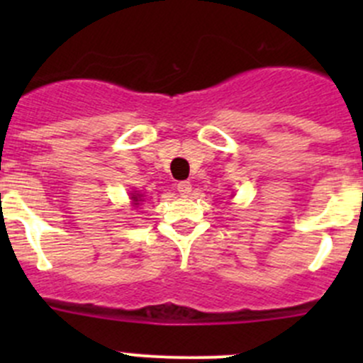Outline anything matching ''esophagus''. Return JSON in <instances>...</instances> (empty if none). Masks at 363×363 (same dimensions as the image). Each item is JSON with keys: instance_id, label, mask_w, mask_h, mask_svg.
I'll return each instance as SVG.
<instances>
[{"instance_id": "1", "label": "esophagus", "mask_w": 363, "mask_h": 363, "mask_svg": "<svg viewBox=\"0 0 363 363\" xmlns=\"http://www.w3.org/2000/svg\"><path fill=\"white\" fill-rule=\"evenodd\" d=\"M177 191L181 193L182 196H188L189 193H191V184H189L188 181H181L177 184Z\"/></svg>"}]
</instances>
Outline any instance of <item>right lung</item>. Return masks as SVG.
Masks as SVG:
<instances>
[{
  "label": "right lung",
  "instance_id": "add662e5",
  "mask_svg": "<svg viewBox=\"0 0 363 363\" xmlns=\"http://www.w3.org/2000/svg\"><path fill=\"white\" fill-rule=\"evenodd\" d=\"M131 200H133L135 207H138L140 202H144V200H142V195H138V193H131Z\"/></svg>",
  "mask_w": 363,
  "mask_h": 363
}]
</instances>
